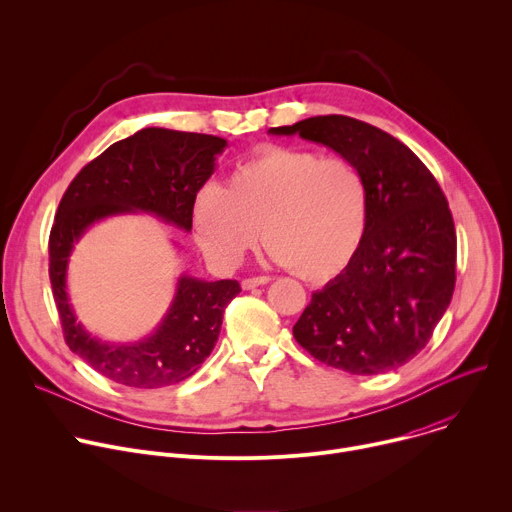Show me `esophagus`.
Returning a JSON list of instances; mask_svg holds the SVG:
<instances>
[{
  "label": "esophagus",
  "mask_w": 512,
  "mask_h": 512,
  "mask_svg": "<svg viewBox=\"0 0 512 512\" xmlns=\"http://www.w3.org/2000/svg\"><path fill=\"white\" fill-rule=\"evenodd\" d=\"M269 283V277L267 275H259V277H247L241 281V287L243 289H253V287H259V285H265Z\"/></svg>",
  "instance_id": "1"
}]
</instances>
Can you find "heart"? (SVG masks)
Here are the masks:
<instances>
[{
  "instance_id": "obj_1",
  "label": "heart",
  "mask_w": 512,
  "mask_h": 512,
  "mask_svg": "<svg viewBox=\"0 0 512 512\" xmlns=\"http://www.w3.org/2000/svg\"><path fill=\"white\" fill-rule=\"evenodd\" d=\"M200 247L237 265L263 233L269 255L310 283L344 273L369 233L371 198L360 170L342 156L267 145L243 160L223 190L202 186L192 204Z\"/></svg>"
}]
</instances>
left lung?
<instances>
[{"mask_svg":"<svg viewBox=\"0 0 512 512\" xmlns=\"http://www.w3.org/2000/svg\"><path fill=\"white\" fill-rule=\"evenodd\" d=\"M332 148L367 180L371 221L354 263L314 291L294 336L316 360L350 375L403 367L429 342L456 285L448 200L405 143L346 115L271 127Z\"/></svg>","mask_w":512,"mask_h":512,"instance_id":"8db88e82","label":"left lung"}]
</instances>
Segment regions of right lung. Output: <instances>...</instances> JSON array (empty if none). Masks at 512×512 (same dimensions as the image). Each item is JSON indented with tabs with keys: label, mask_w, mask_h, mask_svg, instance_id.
Here are the masks:
<instances>
[{
	"label": "right lung",
	"mask_w": 512,
	"mask_h": 512,
	"mask_svg": "<svg viewBox=\"0 0 512 512\" xmlns=\"http://www.w3.org/2000/svg\"><path fill=\"white\" fill-rule=\"evenodd\" d=\"M227 148L216 135L145 127L89 162L66 188L48 239L50 283L68 348L103 377L135 389H160L192 377L212 352L239 281L178 279L176 298L156 332L133 344L93 338L68 304L66 265L83 233L113 214L150 212L192 229V204Z\"/></svg>",
	"instance_id": "1"
}]
</instances>
